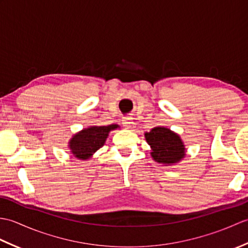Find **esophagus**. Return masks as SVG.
I'll list each match as a JSON object with an SVG mask.
<instances>
[{"label": "esophagus", "instance_id": "1", "mask_svg": "<svg viewBox=\"0 0 248 248\" xmlns=\"http://www.w3.org/2000/svg\"><path fill=\"white\" fill-rule=\"evenodd\" d=\"M133 118L131 117V116H125V117H124V119H123V124L124 125V127H127V128H130L131 125L133 124Z\"/></svg>", "mask_w": 248, "mask_h": 248}]
</instances>
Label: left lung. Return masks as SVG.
I'll list each match as a JSON object with an SVG mask.
<instances>
[{"instance_id": "1", "label": "left lung", "mask_w": 248, "mask_h": 248, "mask_svg": "<svg viewBox=\"0 0 248 248\" xmlns=\"http://www.w3.org/2000/svg\"><path fill=\"white\" fill-rule=\"evenodd\" d=\"M147 143L151 147L154 160L162 164H172L186 155V149L179 135L164 127H155L145 133Z\"/></svg>"}]
</instances>
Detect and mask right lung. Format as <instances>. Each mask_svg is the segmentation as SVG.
Masks as SVG:
<instances>
[{
	"label": "right lung",
	"mask_w": 248,
	"mask_h": 248,
	"mask_svg": "<svg viewBox=\"0 0 248 248\" xmlns=\"http://www.w3.org/2000/svg\"><path fill=\"white\" fill-rule=\"evenodd\" d=\"M118 128L117 124H108L103 127H91L84 129L76 134L70 140V149L76 157L86 160L94 152L101 148L107 140L110 130Z\"/></svg>",
	"instance_id": "1"
}]
</instances>
